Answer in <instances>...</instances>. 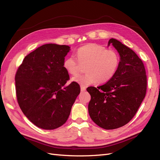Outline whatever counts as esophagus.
I'll return each mask as SVG.
<instances>
[{
    "instance_id": "1",
    "label": "esophagus",
    "mask_w": 160,
    "mask_h": 160,
    "mask_svg": "<svg viewBox=\"0 0 160 160\" xmlns=\"http://www.w3.org/2000/svg\"><path fill=\"white\" fill-rule=\"evenodd\" d=\"M86 90V89H85V88H84V87H81V91H85Z\"/></svg>"
}]
</instances>
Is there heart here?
<instances>
[{
  "mask_svg": "<svg viewBox=\"0 0 160 160\" xmlns=\"http://www.w3.org/2000/svg\"><path fill=\"white\" fill-rule=\"evenodd\" d=\"M77 60L73 56L65 59L63 67L71 75L78 74L82 66H85L83 75H77L72 81L86 87L94 83H105L115 75L119 65V56L113 49H106L103 46L90 43L77 51Z\"/></svg>",
  "mask_w": 160,
  "mask_h": 160,
  "instance_id": "obj_1",
  "label": "heart"
}]
</instances>
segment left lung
<instances>
[{
  "instance_id": "1",
  "label": "left lung",
  "mask_w": 160,
  "mask_h": 160,
  "mask_svg": "<svg viewBox=\"0 0 160 160\" xmlns=\"http://www.w3.org/2000/svg\"><path fill=\"white\" fill-rule=\"evenodd\" d=\"M112 44L120 56L115 75L104 85L87 89L91 95L88 105L90 118L105 129L127 124L136 113L146 96L147 77L142 61L133 50L115 38Z\"/></svg>"
}]
</instances>
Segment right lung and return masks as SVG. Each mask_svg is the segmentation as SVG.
<instances>
[{"mask_svg":"<svg viewBox=\"0 0 160 160\" xmlns=\"http://www.w3.org/2000/svg\"><path fill=\"white\" fill-rule=\"evenodd\" d=\"M69 46L43 45L24 59L15 75L18 103L38 128L55 129L68 119L80 86L65 85L69 75L63 67Z\"/></svg>","mask_w":160,"mask_h":160,"instance_id":"right-lung-1","label":"right lung"}]
</instances>
